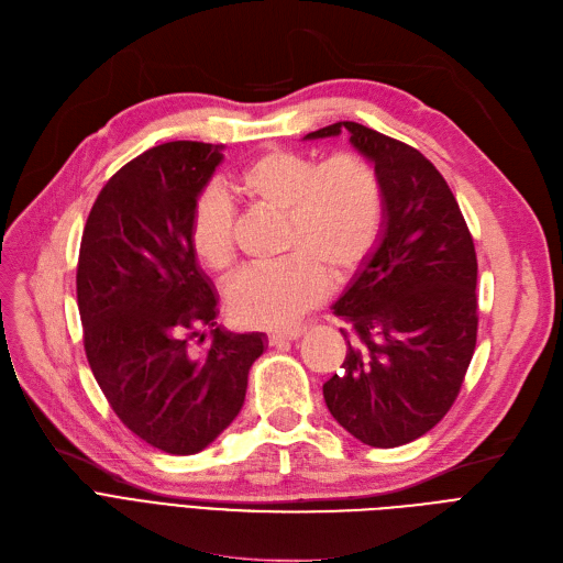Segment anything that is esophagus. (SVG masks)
Returning <instances> with one entry per match:
<instances>
[{
	"label": "esophagus",
	"instance_id": "1",
	"mask_svg": "<svg viewBox=\"0 0 563 563\" xmlns=\"http://www.w3.org/2000/svg\"><path fill=\"white\" fill-rule=\"evenodd\" d=\"M302 328H288V330H275L267 334V343L271 345H279V343H286V341H296L302 336Z\"/></svg>",
	"mask_w": 563,
	"mask_h": 563
}]
</instances>
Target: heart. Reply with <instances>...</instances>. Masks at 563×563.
<instances>
[{
	"label": "heart",
	"instance_id": "heart-1",
	"mask_svg": "<svg viewBox=\"0 0 563 563\" xmlns=\"http://www.w3.org/2000/svg\"><path fill=\"white\" fill-rule=\"evenodd\" d=\"M233 190L252 206L286 218L284 254L275 265H256L229 286L235 323L282 328L325 296L332 279H345L366 261L383 227V187L357 155H334L328 163L271 148L240 169ZM190 243L197 258L216 273L235 263V210L216 190L199 197Z\"/></svg>",
	"mask_w": 563,
	"mask_h": 563
}]
</instances>
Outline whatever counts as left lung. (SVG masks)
Returning <instances> with one entry per match:
<instances>
[{"mask_svg":"<svg viewBox=\"0 0 563 563\" xmlns=\"http://www.w3.org/2000/svg\"><path fill=\"white\" fill-rule=\"evenodd\" d=\"M347 135L383 187L378 243L334 313L353 325L343 371L323 385L332 417L360 442L408 444L449 412L476 345V252L456 197L417 148L355 121L305 140Z\"/></svg>","mask_w":563,"mask_h":563,"instance_id":"left-lung-1","label":"left lung"}]
</instances>
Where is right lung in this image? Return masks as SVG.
Returning <instances> with one entry per match:
<instances>
[{
  "label": "right lung",
  "instance_id": "1",
  "mask_svg": "<svg viewBox=\"0 0 563 563\" xmlns=\"http://www.w3.org/2000/svg\"><path fill=\"white\" fill-rule=\"evenodd\" d=\"M222 151L203 142L144 151L107 180L79 245L77 307L93 378L132 433L174 456L203 451L238 417L267 343L263 332L216 323L220 296L190 243ZM201 327L211 328L203 352L191 343Z\"/></svg>",
  "mask_w": 563,
  "mask_h": 563
}]
</instances>
